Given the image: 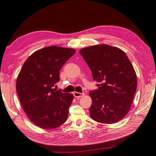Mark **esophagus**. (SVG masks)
<instances>
[{
    "instance_id": "34e87169",
    "label": "esophagus",
    "mask_w": 156,
    "mask_h": 156,
    "mask_svg": "<svg viewBox=\"0 0 156 156\" xmlns=\"http://www.w3.org/2000/svg\"><path fill=\"white\" fill-rule=\"evenodd\" d=\"M73 95L75 98H81V97H83L84 95V93H79V92H73Z\"/></svg>"
}]
</instances>
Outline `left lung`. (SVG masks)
Returning <instances> with one entry per match:
<instances>
[{
	"label": "left lung",
	"mask_w": 156,
	"mask_h": 156,
	"mask_svg": "<svg viewBox=\"0 0 156 156\" xmlns=\"http://www.w3.org/2000/svg\"><path fill=\"white\" fill-rule=\"evenodd\" d=\"M79 53L92 72L98 89L90 91L92 119L113 124L129 111L137 89V76L125 53L118 48L99 44L83 48Z\"/></svg>",
	"instance_id": "obj_1"
}]
</instances>
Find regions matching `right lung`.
<instances>
[{
    "mask_svg": "<svg viewBox=\"0 0 156 156\" xmlns=\"http://www.w3.org/2000/svg\"><path fill=\"white\" fill-rule=\"evenodd\" d=\"M76 50L48 46L35 51L26 59L19 74L16 90L30 120L44 129H53L67 119L72 94L53 88L60 80L59 71Z\"/></svg>",
    "mask_w": 156,
    "mask_h": 156,
    "instance_id": "1",
    "label": "right lung"
}]
</instances>
